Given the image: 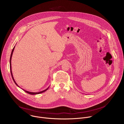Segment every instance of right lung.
Listing matches in <instances>:
<instances>
[{
  "mask_svg": "<svg viewBox=\"0 0 124 124\" xmlns=\"http://www.w3.org/2000/svg\"><path fill=\"white\" fill-rule=\"evenodd\" d=\"M15 47V46L14 47V48H13V49H12V52H11V56H10V72H11V76H12V78H13V80H14V81L15 83L16 84V86H17L18 87H19V85H17V84H16V81H15V79H14V78H13V74H12V69H11V59H12V54H13V51H14V50ZM48 88H49V87H48L47 88H46V89H45V90H43V91H42L39 92H29V91H26V90H23H23H24L25 92H26L27 93H28V94H30V95H36V94H41V93H43V92H44L46 91L48 89Z\"/></svg>",
  "mask_w": 124,
  "mask_h": 124,
  "instance_id": "add662e5",
  "label": "right lung"
}]
</instances>
